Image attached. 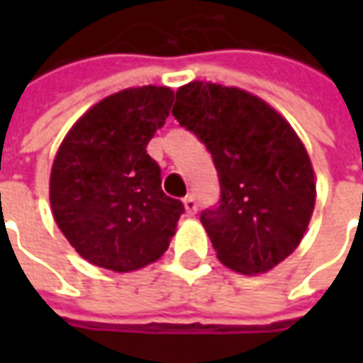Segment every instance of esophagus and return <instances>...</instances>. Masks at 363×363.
I'll list each match as a JSON object with an SVG mask.
<instances>
[{"instance_id": "34e87169", "label": "esophagus", "mask_w": 363, "mask_h": 363, "mask_svg": "<svg viewBox=\"0 0 363 363\" xmlns=\"http://www.w3.org/2000/svg\"><path fill=\"white\" fill-rule=\"evenodd\" d=\"M184 208H186V213H189V216H194V213H196V210H198L196 198L192 196V194L184 198Z\"/></svg>"}]
</instances>
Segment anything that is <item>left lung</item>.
<instances>
[{"mask_svg": "<svg viewBox=\"0 0 363 363\" xmlns=\"http://www.w3.org/2000/svg\"><path fill=\"white\" fill-rule=\"evenodd\" d=\"M173 116L218 171L220 200L200 213L218 259L235 272H268L296 251L311 220L315 177L303 143L272 106L237 87L189 83Z\"/></svg>", "mask_w": 363, "mask_h": 363, "instance_id": "8db88e82", "label": "left lung"}]
</instances>
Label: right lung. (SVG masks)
I'll use <instances>...</instances> for the list:
<instances>
[{
    "instance_id": "obj_1",
    "label": "right lung",
    "mask_w": 363,
    "mask_h": 363,
    "mask_svg": "<svg viewBox=\"0 0 363 363\" xmlns=\"http://www.w3.org/2000/svg\"><path fill=\"white\" fill-rule=\"evenodd\" d=\"M174 93L135 87L106 96L75 122L50 174L54 220L91 264L132 272L167 251L181 200L161 189V169L145 151L165 124Z\"/></svg>"
}]
</instances>
